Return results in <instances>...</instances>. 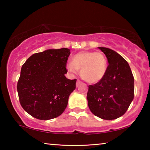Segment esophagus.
Instances as JSON below:
<instances>
[{
    "label": "esophagus",
    "instance_id": "obj_1",
    "mask_svg": "<svg viewBox=\"0 0 150 150\" xmlns=\"http://www.w3.org/2000/svg\"><path fill=\"white\" fill-rule=\"evenodd\" d=\"M81 84V81L80 80L77 79V83H76V87H78Z\"/></svg>",
    "mask_w": 150,
    "mask_h": 150
}]
</instances>
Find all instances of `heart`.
<instances>
[{"label":"heart","instance_id":"obj_1","mask_svg":"<svg viewBox=\"0 0 150 150\" xmlns=\"http://www.w3.org/2000/svg\"><path fill=\"white\" fill-rule=\"evenodd\" d=\"M107 59L105 54L91 51L75 54L71 62L67 65V69L70 73L76 74L78 70H80L81 77L90 83H96L102 80L107 71Z\"/></svg>","mask_w":150,"mask_h":150}]
</instances>
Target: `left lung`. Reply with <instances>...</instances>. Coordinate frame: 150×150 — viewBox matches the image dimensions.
Wrapping results in <instances>:
<instances>
[{"instance_id": "obj_1", "label": "left lung", "mask_w": 150, "mask_h": 150, "mask_svg": "<svg viewBox=\"0 0 150 150\" xmlns=\"http://www.w3.org/2000/svg\"><path fill=\"white\" fill-rule=\"evenodd\" d=\"M105 54L108 65L102 80L88 86V106L94 115L115 120L125 114L134 99V76L128 62L111 49L98 47Z\"/></svg>"}]
</instances>
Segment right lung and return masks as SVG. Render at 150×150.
Listing matches in <instances>:
<instances>
[{
    "label": "right lung",
    "instance_id": "add662e5",
    "mask_svg": "<svg viewBox=\"0 0 150 150\" xmlns=\"http://www.w3.org/2000/svg\"><path fill=\"white\" fill-rule=\"evenodd\" d=\"M70 54L67 48L47 50L33 54L22 65L18 94L22 107L33 117L50 120L67 107L77 81L65 76Z\"/></svg>",
    "mask_w": 150,
    "mask_h": 150
}]
</instances>
